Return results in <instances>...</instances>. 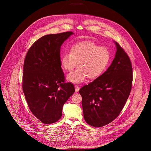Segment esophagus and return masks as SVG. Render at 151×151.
<instances>
[{"instance_id": "34e87169", "label": "esophagus", "mask_w": 151, "mask_h": 151, "mask_svg": "<svg viewBox=\"0 0 151 151\" xmlns=\"http://www.w3.org/2000/svg\"><path fill=\"white\" fill-rule=\"evenodd\" d=\"M79 90H80V86H75V91L76 92H78L79 91Z\"/></svg>"}]
</instances>
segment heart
Returning <instances> with one entry per match:
<instances>
[{"mask_svg": "<svg viewBox=\"0 0 151 151\" xmlns=\"http://www.w3.org/2000/svg\"><path fill=\"white\" fill-rule=\"evenodd\" d=\"M111 59L107 47L91 42H81L71 46L70 52H65L60 58L63 69L69 71L77 65L78 68L70 73L67 78L72 83H81L88 77L95 79L106 70Z\"/></svg>", "mask_w": 151, "mask_h": 151, "instance_id": "1", "label": "heart"}]
</instances>
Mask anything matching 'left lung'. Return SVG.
Instances as JSON below:
<instances>
[{
	"instance_id": "8db88e82",
	"label": "left lung",
	"mask_w": 151,
	"mask_h": 151,
	"mask_svg": "<svg viewBox=\"0 0 151 151\" xmlns=\"http://www.w3.org/2000/svg\"><path fill=\"white\" fill-rule=\"evenodd\" d=\"M115 44V58L107 70L79 91L84 119L95 127L106 126L118 117L132 88L131 62L122 46Z\"/></svg>"
}]
</instances>
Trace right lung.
Returning a JSON list of instances; mask_svg holds the SVG:
<instances>
[{"instance_id": "right-lung-1", "label": "right lung", "mask_w": 151, "mask_h": 151, "mask_svg": "<svg viewBox=\"0 0 151 151\" xmlns=\"http://www.w3.org/2000/svg\"><path fill=\"white\" fill-rule=\"evenodd\" d=\"M71 31L45 35L30 47L25 56L22 91L32 113L44 124L58 122L65 102L74 93L65 83L60 64V47Z\"/></svg>"}]
</instances>
